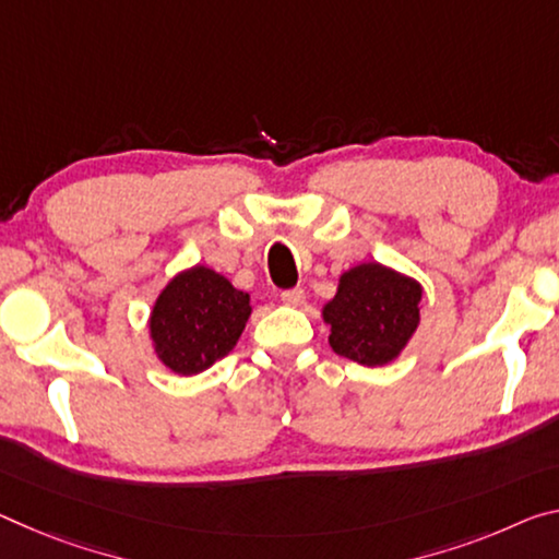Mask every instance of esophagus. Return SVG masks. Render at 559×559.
<instances>
[{
    "mask_svg": "<svg viewBox=\"0 0 559 559\" xmlns=\"http://www.w3.org/2000/svg\"><path fill=\"white\" fill-rule=\"evenodd\" d=\"M281 300H283V304H286V306L298 308V306H304L306 290H304V288H288V290H283V294H281Z\"/></svg>",
    "mask_w": 559,
    "mask_h": 559,
    "instance_id": "esophagus-1",
    "label": "esophagus"
}]
</instances>
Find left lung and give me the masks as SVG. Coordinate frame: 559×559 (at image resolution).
Segmentation results:
<instances>
[{
  "instance_id": "8db88e82",
  "label": "left lung",
  "mask_w": 559,
  "mask_h": 559,
  "mask_svg": "<svg viewBox=\"0 0 559 559\" xmlns=\"http://www.w3.org/2000/svg\"><path fill=\"white\" fill-rule=\"evenodd\" d=\"M423 286L388 265L360 263L345 271L338 294L323 306L331 325L328 343L338 356L360 366L395 360L420 323Z\"/></svg>"
}]
</instances>
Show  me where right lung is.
<instances>
[{
	"mask_svg": "<svg viewBox=\"0 0 559 559\" xmlns=\"http://www.w3.org/2000/svg\"><path fill=\"white\" fill-rule=\"evenodd\" d=\"M248 316V294L206 265H193L158 294L148 331L156 356L168 370L197 376L234 350Z\"/></svg>",
	"mask_w": 559,
	"mask_h": 559,
	"instance_id": "add662e5",
	"label": "right lung"
}]
</instances>
